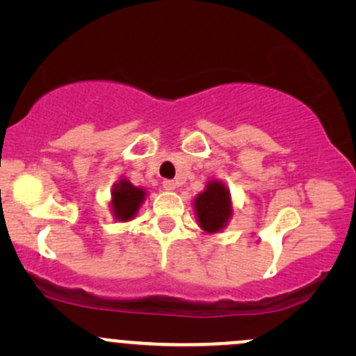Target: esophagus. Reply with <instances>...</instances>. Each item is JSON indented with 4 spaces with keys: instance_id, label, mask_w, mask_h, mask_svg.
Returning a JSON list of instances; mask_svg holds the SVG:
<instances>
[{
    "instance_id": "1",
    "label": "esophagus",
    "mask_w": 356,
    "mask_h": 356,
    "mask_svg": "<svg viewBox=\"0 0 356 356\" xmlns=\"http://www.w3.org/2000/svg\"><path fill=\"white\" fill-rule=\"evenodd\" d=\"M162 187H164L165 191H174L175 189V182L170 181V179H165V181L162 182Z\"/></svg>"
}]
</instances>
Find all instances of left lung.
I'll return each instance as SVG.
<instances>
[{"instance_id": "8db88e82", "label": "left lung", "mask_w": 356, "mask_h": 356, "mask_svg": "<svg viewBox=\"0 0 356 356\" xmlns=\"http://www.w3.org/2000/svg\"><path fill=\"white\" fill-rule=\"evenodd\" d=\"M197 219L206 232H218L231 218L229 191L220 182H209L207 189L194 201Z\"/></svg>"}]
</instances>
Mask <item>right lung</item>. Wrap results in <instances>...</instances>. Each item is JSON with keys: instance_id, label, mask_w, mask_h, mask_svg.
Here are the masks:
<instances>
[{"instance_id": "obj_1", "label": "right lung", "mask_w": 356, "mask_h": 356, "mask_svg": "<svg viewBox=\"0 0 356 356\" xmlns=\"http://www.w3.org/2000/svg\"><path fill=\"white\" fill-rule=\"evenodd\" d=\"M145 191L132 186L129 181H122L113 187L112 192V209L117 219L129 220L134 218L140 202L144 201Z\"/></svg>"}]
</instances>
